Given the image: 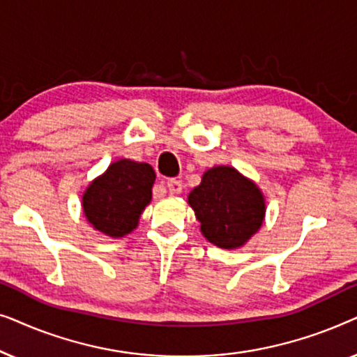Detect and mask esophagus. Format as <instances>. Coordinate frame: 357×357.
Instances as JSON below:
<instances>
[{
	"instance_id": "1",
	"label": "esophagus",
	"mask_w": 357,
	"mask_h": 357,
	"mask_svg": "<svg viewBox=\"0 0 357 357\" xmlns=\"http://www.w3.org/2000/svg\"><path fill=\"white\" fill-rule=\"evenodd\" d=\"M167 188H169V193H172V195H178L180 192H182V188H183L182 180H177V178H169V180H167Z\"/></svg>"
}]
</instances>
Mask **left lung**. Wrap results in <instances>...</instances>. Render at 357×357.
Segmentation results:
<instances>
[{
	"label": "left lung",
	"mask_w": 357,
	"mask_h": 357,
	"mask_svg": "<svg viewBox=\"0 0 357 357\" xmlns=\"http://www.w3.org/2000/svg\"><path fill=\"white\" fill-rule=\"evenodd\" d=\"M188 203L203 236L221 248L242 247L265 218V199L257 185L226 165L204 172Z\"/></svg>",
	"instance_id": "8db88e82"
}]
</instances>
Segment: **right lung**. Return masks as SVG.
Masks as SVG:
<instances>
[{"instance_id":"1","label":"right lung","mask_w":357,"mask_h":357,"mask_svg":"<svg viewBox=\"0 0 357 357\" xmlns=\"http://www.w3.org/2000/svg\"><path fill=\"white\" fill-rule=\"evenodd\" d=\"M154 178V169L149 164L116 160L87 187L82 197L87 221L110 237L130 234L151 202Z\"/></svg>"}]
</instances>
